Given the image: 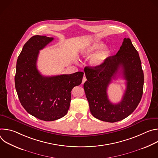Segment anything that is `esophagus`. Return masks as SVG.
<instances>
[{"label":"esophagus","mask_w":158,"mask_h":158,"mask_svg":"<svg viewBox=\"0 0 158 158\" xmlns=\"http://www.w3.org/2000/svg\"><path fill=\"white\" fill-rule=\"evenodd\" d=\"M86 77H85V76H84V77H83V78H82V84H84L85 81H86Z\"/></svg>","instance_id":"esophagus-1"}]
</instances>
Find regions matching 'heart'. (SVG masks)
<instances>
[{"label": "heart", "mask_w": 158, "mask_h": 158, "mask_svg": "<svg viewBox=\"0 0 158 158\" xmlns=\"http://www.w3.org/2000/svg\"><path fill=\"white\" fill-rule=\"evenodd\" d=\"M102 46L103 43L101 41H93L91 44L84 46L81 50V53L85 57H91L93 55L91 60H90V64L94 67H99L102 65L107 60L110 52L109 48L105 47L97 53V52L102 47Z\"/></svg>", "instance_id": "obj_1"}]
</instances>
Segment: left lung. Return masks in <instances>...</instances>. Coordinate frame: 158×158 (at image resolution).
Instances as JSON below:
<instances>
[{"label": "left lung", "instance_id": "left-lung-1", "mask_svg": "<svg viewBox=\"0 0 158 158\" xmlns=\"http://www.w3.org/2000/svg\"><path fill=\"white\" fill-rule=\"evenodd\" d=\"M120 70L127 81L122 100L118 104L108 99L106 90ZM87 81L84 84L90 111L94 117L114 123L129 116L136 109L143 93L144 73L139 54L129 38H124L118 53L109 56L99 67H85Z\"/></svg>", "mask_w": 158, "mask_h": 158}]
</instances>
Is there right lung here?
I'll use <instances>...</instances> for the list:
<instances>
[{"label": "right lung", "mask_w": 158, "mask_h": 158, "mask_svg": "<svg viewBox=\"0 0 158 158\" xmlns=\"http://www.w3.org/2000/svg\"><path fill=\"white\" fill-rule=\"evenodd\" d=\"M53 37L34 35L24 44L16 64L15 86L21 105L32 116L45 121L64 117L69 110L71 91L79 85L84 73L44 76L37 68L39 51Z\"/></svg>", "instance_id": "add662e5"}]
</instances>
